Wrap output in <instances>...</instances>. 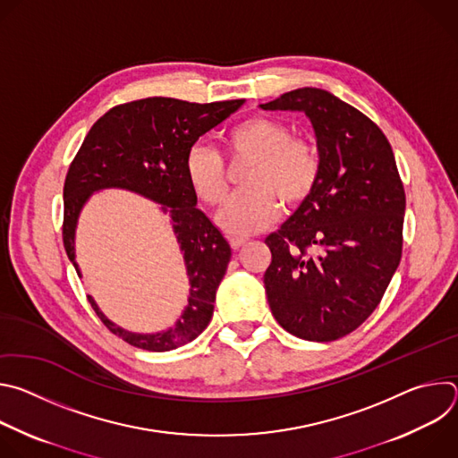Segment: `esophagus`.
Listing matches in <instances>:
<instances>
[{
    "label": "esophagus",
    "mask_w": 458,
    "mask_h": 458,
    "mask_svg": "<svg viewBox=\"0 0 458 458\" xmlns=\"http://www.w3.org/2000/svg\"><path fill=\"white\" fill-rule=\"evenodd\" d=\"M246 244V239H239V237H232L230 239V246L233 248V250H239V248H242Z\"/></svg>",
    "instance_id": "1"
}]
</instances>
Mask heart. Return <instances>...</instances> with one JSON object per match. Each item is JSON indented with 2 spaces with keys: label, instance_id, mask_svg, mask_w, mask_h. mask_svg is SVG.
I'll use <instances>...</instances> for the list:
<instances>
[{
  "label": "heart",
  "instance_id": "b5f03b06",
  "mask_svg": "<svg viewBox=\"0 0 458 458\" xmlns=\"http://www.w3.org/2000/svg\"><path fill=\"white\" fill-rule=\"evenodd\" d=\"M230 161L251 159L242 175L246 190L235 193L219 214V225L232 235H250L267 228L279 214V201L297 208L310 199L318 175L317 147L293 138L290 124L268 115H253L225 136ZM186 181L201 203L219 207L228 193L223 156L207 143H193L184 156Z\"/></svg>",
  "mask_w": 458,
  "mask_h": 458
}]
</instances>
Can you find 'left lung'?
Segmentation results:
<instances>
[{"label":"left lung","mask_w":458,"mask_h":458,"mask_svg":"<svg viewBox=\"0 0 458 458\" xmlns=\"http://www.w3.org/2000/svg\"><path fill=\"white\" fill-rule=\"evenodd\" d=\"M260 108L304 112L320 156L310 199L265 241L268 304L292 335L337 341L373 313L401 263L406 193L395 156L369 117L322 89Z\"/></svg>","instance_id":"8db88e82"}]
</instances>
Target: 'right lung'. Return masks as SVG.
I'll return each instance as SVG.
<instances>
[{"label": "right lung", "mask_w": 458, "mask_h": 458, "mask_svg": "<svg viewBox=\"0 0 458 458\" xmlns=\"http://www.w3.org/2000/svg\"><path fill=\"white\" fill-rule=\"evenodd\" d=\"M244 99L188 103L147 98L117 105L99 117L69 166L63 199V244L76 263V225L90 195L103 188H124L161 205L184 253L190 281L188 304L174 328L161 334H132L108 320L89 295L106 328L124 343L148 352H170L198 337L214 315L216 292L226 274L232 248L198 208L184 175L186 150L208 130L230 117Z\"/></svg>", "instance_id": "right-lung-1"}]
</instances>
